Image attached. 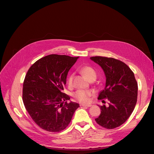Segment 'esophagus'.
Masks as SVG:
<instances>
[{"label":"esophagus","mask_w":154,"mask_h":154,"mask_svg":"<svg viewBox=\"0 0 154 154\" xmlns=\"http://www.w3.org/2000/svg\"><path fill=\"white\" fill-rule=\"evenodd\" d=\"M81 106H87V107H90V106H91L92 105H90V104H88V105H86V104H80V105Z\"/></svg>","instance_id":"esophagus-1"}]
</instances>
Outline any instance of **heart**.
Listing matches in <instances>:
<instances>
[{
	"mask_svg": "<svg viewBox=\"0 0 154 154\" xmlns=\"http://www.w3.org/2000/svg\"><path fill=\"white\" fill-rule=\"evenodd\" d=\"M80 71L82 73L87 79L91 81L94 80L96 79L97 74L96 71L90 66H83L80 69ZM73 74H71L69 75L67 79V84L69 86H72V82H73ZM94 94L93 91L91 90H79L76 91L73 94L74 98L79 101L80 103H88L90 101L91 97Z\"/></svg>",
	"mask_w": 154,
	"mask_h": 154,
	"instance_id": "b5f03b06",
	"label": "heart"
}]
</instances>
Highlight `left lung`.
Wrapping results in <instances>:
<instances>
[{"label": "left lung", "mask_w": 154, "mask_h": 154, "mask_svg": "<svg viewBox=\"0 0 154 154\" xmlns=\"http://www.w3.org/2000/svg\"><path fill=\"white\" fill-rule=\"evenodd\" d=\"M90 58L100 66L106 76L105 87L98 99L105 103V100L108 101V106H99L101 112L95 121L103 128H116L127 121L135 107L137 82L133 71L119 60L100 56Z\"/></svg>", "instance_id": "left-lung-1"}]
</instances>
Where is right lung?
I'll use <instances>...</instances> for the list:
<instances>
[{"mask_svg":"<svg viewBox=\"0 0 154 154\" xmlns=\"http://www.w3.org/2000/svg\"><path fill=\"white\" fill-rule=\"evenodd\" d=\"M79 57L51 54L33 63L23 83V100L33 121L50 132L68 126L79 104L63 93L71 68Z\"/></svg>","mask_w":154,"mask_h":154,"instance_id":"right-lung-1","label":"right lung"}]
</instances>
